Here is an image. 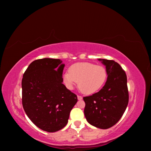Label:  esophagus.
<instances>
[{
	"mask_svg": "<svg viewBox=\"0 0 151 151\" xmlns=\"http://www.w3.org/2000/svg\"><path fill=\"white\" fill-rule=\"evenodd\" d=\"M77 98H78V99L79 101H81L82 99V96H81V95H78L77 96Z\"/></svg>",
	"mask_w": 151,
	"mask_h": 151,
	"instance_id": "34e87169",
	"label": "esophagus"
}]
</instances>
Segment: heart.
<instances>
[{
    "label": "heart",
    "mask_w": 151,
    "mask_h": 151,
    "mask_svg": "<svg viewBox=\"0 0 151 151\" xmlns=\"http://www.w3.org/2000/svg\"><path fill=\"white\" fill-rule=\"evenodd\" d=\"M107 78V70L102 65L88 62L73 64L69 72L63 74V82L69 89H73L78 82V87L85 94H93L99 90Z\"/></svg>",
    "instance_id": "1"
}]
</instances>
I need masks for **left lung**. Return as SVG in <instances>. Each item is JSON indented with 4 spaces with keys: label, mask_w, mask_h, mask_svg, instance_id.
<instances>
[{
    "label": "left lung",
    "mask_w": 151,
    "mask_h": 151,
    "mask_svg": "<svg viewBox=\"0 0 151 151\" xmlns=\"http://www.w3.org/2000/svg\"><path fill=\"white\" fill-rule=\"evenodd\" d=\"M106 66L107 81L100 91L83 98L84 115L88 123L107 129L116 124L129 103L127 78L124 70L114 60L99 59Z\"/></svg>",
    "instance_id": "1"
}]
</instances>
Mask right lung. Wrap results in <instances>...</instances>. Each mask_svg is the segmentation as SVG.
<instances>
[{"label": "right lung", "instance_id": "obj_1", "mask_svg": "<svg viewBox=\"0 0 151 151\" xmlns=\"http://www.w3.org/2000/svg\"><path fill=\"white\" fill-rule=\"evenodd\" d=\"M65 64L60 59L43 58L32 62L22 79V104L25 113L40 129L58 131L68 122L77 96L63 84Z\"/></svg>", "mask_w": 151, "mask_h": 151}]
</instances>
